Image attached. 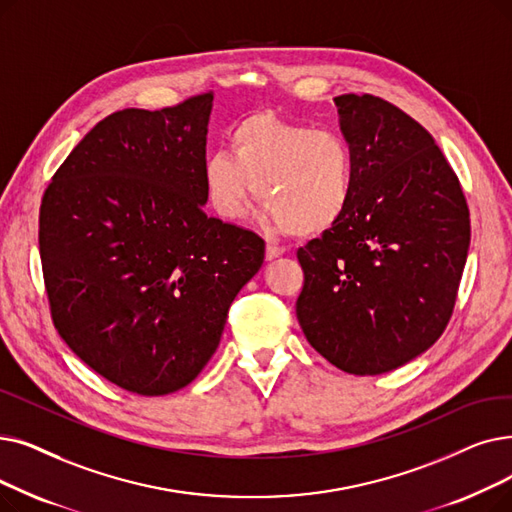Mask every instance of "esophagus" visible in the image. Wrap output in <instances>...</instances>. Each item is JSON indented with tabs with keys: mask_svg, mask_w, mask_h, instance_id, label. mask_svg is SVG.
<instances>
[{
	"mask_svg": "<svg viewBox=\"0 0 512 512\" xmlns=\"http://www.w3.org/2000/svg\"><path fill=\"white\" fill-rule=\"evenodd\" d=\"M280 255H284V247H278V244L268 242V247H265V259L272 261V259L280 257Z\"/></svg>",
	"mask_w": 512,
	"mask_h": 512,
	"instance_id": "esophagus-1",
	"label": "esophagus"
}]
</instances>
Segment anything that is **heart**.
<instances>
[{"mask_svg":"<svg viewBox=\"0 0 512 512\" xmlns=\"http://www.w3.org/2000/svg\"><path fill=\"white\" fill-rule=\"evenodd\" d=\"M226 152L203 161L209 207L226 221L247 215L255 194L276 228L316 236L351 209L358 157L345 133L257 113L228 131Z\"/></svg>","mask_w":512,"mask_h":512,"instance_id":"1","label":"heart"}]
</instances>
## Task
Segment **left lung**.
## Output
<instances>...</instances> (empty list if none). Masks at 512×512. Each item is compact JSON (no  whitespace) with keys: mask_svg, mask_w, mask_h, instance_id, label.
I'll return each mask as SVG.
<instances>
[{"mask_svg":"<svg viewBox=\"0 0 512 512\" xmlns=\"http://www.w3.org/2000/svg\"><path fill=\"white\" fill-rule=\"evenodd\" d=\"M335 104L358 182L347 215L297 251V318L332 366L383 374L446 330L469 253V205L431 133L404 110L370 94Z\"/></svg>","mask_w":512,"mask_h":512,"instance_id":"1","label":"left lung"}]
</instances>
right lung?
I'll list each match as a JSON object with an SVG mask.
<instances>
[{
	"instance_id": "obj_1",
	"label": "right lung",
	"mask_w": 512,
	"mask_h": 512,
	"mask_svg": "<svg viewBox=\"0 0 512 512\" xmlns=\"http://www.w3.org/2000/svg\"><path fill=\"white\" fill-rule=\"evenodd\" d=\"M213 92L102 119L41 198L39 255L58 335L138 395L192 383L263 263L253 230L203 211Z\"/></svg>"
}]
</instances>
